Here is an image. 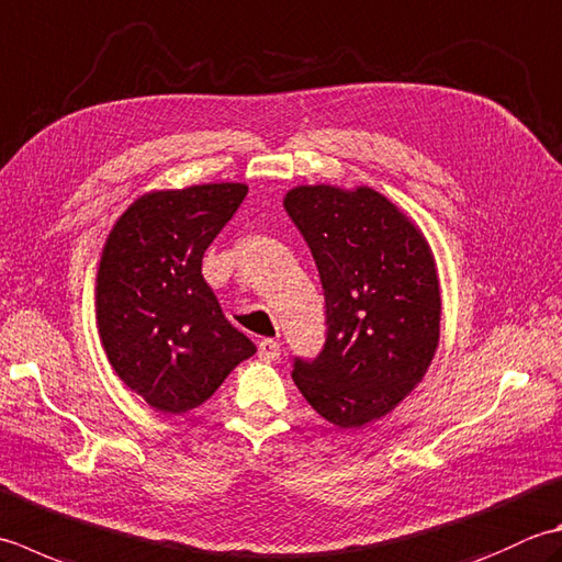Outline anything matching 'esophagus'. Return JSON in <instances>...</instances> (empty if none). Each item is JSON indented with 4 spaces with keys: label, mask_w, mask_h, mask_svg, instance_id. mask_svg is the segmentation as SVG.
<instances>
[{
    "label": "esophagus",
    "mask_w": 562,
    "mask_h": 562,
    "mask_svg": "<svg viewBox=\"0 0 562 562\" xmlns=\"http://www.w3.org/2000/svg\"><path fill=\"white\" fill-rule=\"evenodd\" d=\"M258 358L266 360V362L278 360V358H280V344H278V340L262 338L260 344H258Z\"/></svg>",
    "instance_id": "esophagus-1"
}]
</instances>
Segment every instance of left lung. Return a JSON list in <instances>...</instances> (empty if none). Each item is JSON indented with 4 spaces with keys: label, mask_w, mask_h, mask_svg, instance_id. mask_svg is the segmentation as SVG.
I'll use <instances>...</instances> for the list:
<instances>
[{
    "label": "left lung",
    "mask_w": 562,
    "mask_h": 562,
    "mask_svg": "<svg viewBox=\"0 0 562 562\" xmlns=\"http://www.w3.org/2000/svg\"><path fill=\"white\" fill-rule=\"evenodd\" d=\"M316 260L326 344L292 378L338 428L382 419L426 375L441 336V282L422 228L372 187L296 184L282 200Z\"/></svg>",
    "instance_id": "left-lung-1"
}]
</instances>
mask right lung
<instances>
[{
    "instance_id": "right-lung-1",
    "label": "right lung",
    "mask_w": 562,
    "mask_h": 562,
    "mask_svg": "<svg viewBox=\"0 0 562 562\" xmlns=\"http://www.w3.org/2000/svg\"><path fill=\"white\" fill-rule=\"evenodd\" d=\"M244 182L140 194L116 218L94 282L109 366L162 414H184L222 387L256 346L228 324L202 258L246 200Z\"/></svg>"
}]
</instances>
